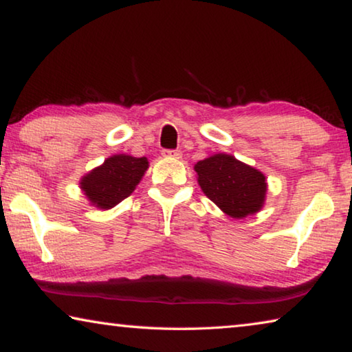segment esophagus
I'll return each instance as SVG.
<instances>
[{
  "label": "esophagus",
  "mask_w": 352,
  "mask_h": 352,
  "mask_svg": "<svg viewBox=\"0 0 352 352\" xmlns=\"http://www.w3.org/2000/svg\"><path fill=\"white\" fill-rule=\"evenodd\" d=\"M163 158H172V160H180L182 152L180 151H163Z\"/></svg>",
  "instance_id": "obj_1"
}]
</instances>
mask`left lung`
I'll return each mask as SVG.
<instances>
[{
	"instance_id": "1",
	"label": "left lung",
	"mask_w": 352,
	"mask_h": 352,
	"mask_svg": "<svg viewBox=\"0 0 352 352\" xmlns=\"http://www.w3.org/2000/svg\"><path fill=\"white\" fill-rule=\"evenodd\" d=\"M199 186L226 216L245 219L265 204L267 178L230 153H214L194 166Z\"/></svg>"
}]
</instances>
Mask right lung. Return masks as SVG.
Listing matches in <instances>:
<instances>
[{
  "label": "right lung",
  "mask_w": 352,
  "mask_h": 352,
  "mask_svg": "<svg viewBox=\"0 0 352 352\" xmlns=\"http://www.w3.org/2000/svg\"><path fill=\"white\" fill-rule=\"evenodd\" d=\"M147 169L146 157L136 158L127 153H116L83 175L79 184L90 205L105 211L127 199Z\"/></svg>",
  "instance_id": "add662e5"
}]
</instances>
